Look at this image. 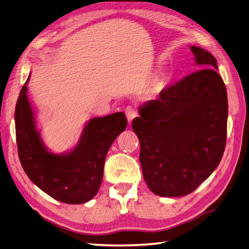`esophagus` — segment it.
<instances>
[{
	"mask_svg": "<svg viewBox=\"0 0 249 249\" xmlns=\"http://www.w3.org/2000/svg\"><path fill=\"white\" fill-rule=\"evenodd\" d=\"M125 114H126L127 120H128V123H130L131 121L137 117V111H136V109L133 107L128 106L125 109Z\"/></svg>",
	"mask_w": 249,
	"mask_h": 249,
	"instance_id": "esophagus-1",
	"label": "esophagus"
}]
</instances>
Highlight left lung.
Segmentation results:
<instances>
[{
  "mask_svg": "<svg viewBox=\"0 0 249 249\" xmlns=\"http://www.w3.org/2000/svg\"><path fill=\"white\" fill-rule=\"evenodd\" d=\"M201 70L139 107L132 129L143 177L152 193L183 196L213 173L224 154L228 103L214 56L190 46Z\"/></svg>",
  "mask_w": 249,
  "mask_h": 249,
  "instance_id": "obj_1",
  "label": "left lung"
}]
</instances>
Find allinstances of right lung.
<instances>
[{
    "label": "right lung",
    "instance_id": "add662e5",
    "mask_svg": "<svg viewBox=\"0 0 249 249\" xmlns=\"http://www.w3.org/2000/svg\"><path fill=\"white\" fill-rule=\"evenodd\" d=\"M28 79L17 102L15 120L18 158L29 179L53 199L83 204L98 194L104 163L114 140L124 131L123 112L89 120L75 147L62 155L53 154L36 129L35 113L27 95Z\"/></svg>",
    "mask_w": 249,
    "mask_h": 249
}]
</instances>
